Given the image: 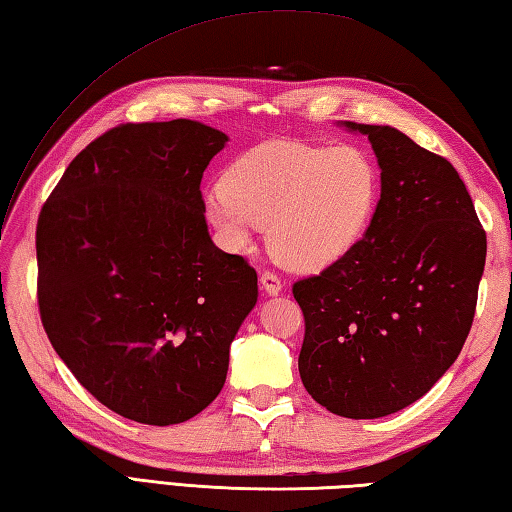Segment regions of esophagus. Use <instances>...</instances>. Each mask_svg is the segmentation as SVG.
Returning a JSON list of instances; mask_svg holds the SVG:
<instances>
[{"label": "esophagus", "instance_id": "1", "mask_svg": "<svg viewBox=\"0 0 512 512\" xmlns=\"http://www.w3.org/2000/svg\"><path fill=\"white\" fill-rule=\"evenodd\" d=\"M259 284H262L266 295H279V292L284 290V284H281V279L275 273H270V270H264V273L259 275Z\"/></svg>", "mask_w": 512, "mask_h": 512}]
</instances>
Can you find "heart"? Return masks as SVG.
Returning a JSON list of instances; mask_svg holds the SVG:
<instances>
[{
  "label": "heart",
  "mask_w": 512,
  "mask_h": 512,
  "mask_svg": "<svg viewBox=\"0 0 512 512\" xmlns=\"http://www.w3.org/2000/svg\"><path fill=\"white\" fill-rule=\"evenodd\" d=\"M378 195L376 165L358 147L270 140L228 167L206 198V217L237 250L268 226L277 262L321 270L361 242Z\"/></svg>",
  "instance_id": "b5f03b06"
}]
</instances>
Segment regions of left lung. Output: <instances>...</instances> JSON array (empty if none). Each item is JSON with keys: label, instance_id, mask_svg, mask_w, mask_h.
<instances>
[{"label": "left lung", "instance_id": "8db88e82", "mask_svg": "<svg viewBox=\"0 0 512 512\" xmlns=\"http://www.w3.org/2000/svg\"><path fill=\"white\" fill-rule=\"evenodd\" d=\"M365 134L380 200L361 242L292 295L306 319L299 374L343 418H383L438 383L471 332L486 233L458 171L389 125Z\"/></svg>", "mask_w": 512, "mask_h": 512}]
</instances>
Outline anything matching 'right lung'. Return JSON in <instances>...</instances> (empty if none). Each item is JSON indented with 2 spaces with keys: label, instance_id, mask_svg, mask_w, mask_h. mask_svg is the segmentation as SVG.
Wrapping results in <instances>:
<instances>
[{
  "label": "right lung",
  "instance_id": "add662e5",
  "mask_svg": "<svg viewBox=\"0 0 512 512\" xmlns=\"http://www.w3.org/2000/svg\"><path fill=\"white\" fill-rule=\"evenodd\" d=\"M228 136L189 118L125 123L65 169L37 222L43 330L118 416L167 427L220 394L257 273L213 244L202 173Z\"/></svg>",
  "mask_w": 512,
  "mask_h": 512
}]
</instances>
